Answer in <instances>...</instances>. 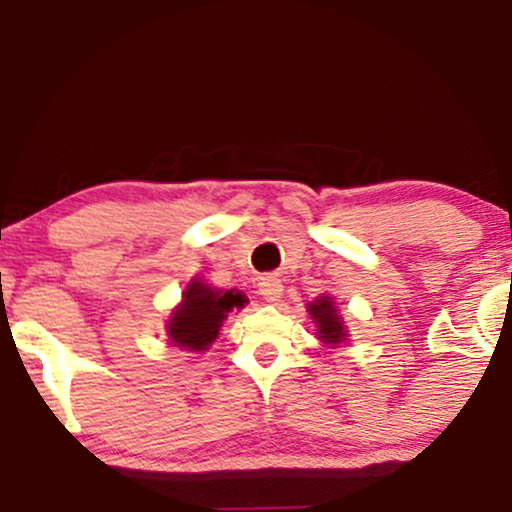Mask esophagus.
I'll use <instances>...</instances> for the list:
<instances>
[{
  "label": "esophagus",
  "mask_w": 512,
  "mask_h": 512,
  "mask_svg": "<svg viewBox=\"0 0 512 512\" xmlns=\"http://www.w3.org/2000/svg\"><path fill=\"white\" fill-rule=\"evenodd\" d=\"M257 289H260V296L264 298V301L276 303L281 298V293H284V284H281L276 276H262L260 284H257Z\"/></svg>",
  "instance_id": "1"
}]
</instances>
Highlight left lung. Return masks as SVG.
Segmentation results:
<instances>
[{"label": "left lung", "instance_id": "8db88e82", "mask_svg": "<svg viewBox=\"0 0 512 512\" xmlns=\"http://www.w3.org/2000/svg\"><path fill=\"white\" fill-rule=\"evenodd\" d=\"M308 313L317 325V337H320L322 342L332 346L344 342L346 330H344L342 315L337 313V308H334V301L330 296H320L315 298L313 303H308Z\"/></svg>", "mask_w": 512, "mask_h": 512}]
</instances>
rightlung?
<instances>
[{"label":"right lung","instance_id":"1","mask_svg":"<svg viewBox=\"0 0 512 512\" xmlns=\"http://www.w3.org/2000/svg\"><path fill=\"white\" fill-rule=\"evenodd\" d=\"M248 303L243 291L211 289L202 279H192L182 293V303L173 310L168 320V337L175 346L187 351H207L216 342L221 322L233 308Z\"/></svg>","mask_w":512,"mask_h":512}]
</instances>
